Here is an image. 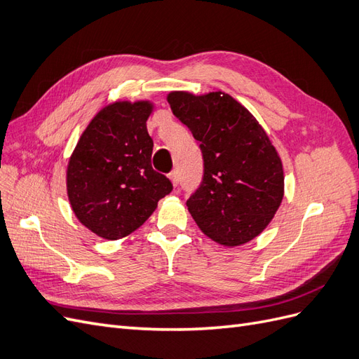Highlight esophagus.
<instances>
[{
	"instance_id": "34e87169",
	"label": "esophagus",
	"mask_w": 359,
	"mask_h": 359,
	"mask_svg": "<svg viewBox=\"0 0 359 359\" xmlns=\"http://www.w3.org/2000/svg\"><path fill=\"white\" fill-rule=\"evenodd\" d=\"M169 180L172 181V184H173V187H177L178 186V182H180V177H178V172H170L169 173Z\"/></svg>"
}]
</instances>
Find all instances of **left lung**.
I'll return each mask as SVG.
<instances>
[{"label":"left lung","mask_w":359,"mask_h":359,"mask_svg":"<svg viewBox=\"0 0 359 359\" xmlns=\"http://www.w3.org/2000/svg\"><path fill=\"white\" fill-rule=\"evenodd\" d=\"M168 102L203 156L202 182L187 201L193 220L224 247L255 240L285 196L283 165L264 127L223 91H172Z\"/></svg>","instance_id":"obj_1"}]
</instances>
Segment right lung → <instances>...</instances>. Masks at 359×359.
I'll return each instance as SVG.
<instances>
[{
	"label": "right lung",
	"instance_id": "1",
	"mask_svg": "<svg viewBox=\"0 0 359 359\" xmlns=\"http://www.w3.org/2000/svg\"><path fill=\"white\" fill-rule=\"evenodd\" d=\"M149 100H119L94 115L67 165V196L86 229L104 240L135 232L172 191L170 181L151 166Z\"/></svg>",
	"mask_w": 359,
	"mask_h": 359
}]
</instances>
